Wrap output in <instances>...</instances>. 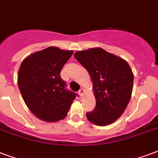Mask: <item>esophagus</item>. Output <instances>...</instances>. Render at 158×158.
Segmentation results:
<instances>
[{
	"label": "esophagus",
	"mask_w": 158,
	"mask_h": 158,
	"mask_svg": "<svg viewBox=\"0 0 158 158\" xmlns=\"http://www.w3.org/2000/svg\"><path fill=\"white\" fill-rule=\"evenodd\" d=\"M84 93V90L82 88H81L79 91H78V94L80 95V96H82Z\"/></svg>",
	"instance_id": "1"
}]
</instances>
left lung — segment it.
<instances>
[{
  "label": "left lung",
  "instance_id": "obj_1",
  "mask_svg": "<svg viewBox=\"0 0 158 158\" xmlns=\"http://www.w3.org/2000/svg\"><path fill=\"white\" fill-rule=\"evenodd\" d=\"M74 57L87 70L93 82L96 106L86 112L87 119L98 126L114 123L131 96L133 74L128 63L102 48L80 51Z\"/></svg>",
  "mask_w": 158,
  "mask_h": 158
}]
</instances>
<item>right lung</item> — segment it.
<instances>
[{"label": "right lung", "mask_w": 158, "mask_h": 158, "mask_svg": "<svg viewBox=\"0 0 158 158\" xmlns=\"http://www.w3.org/2000/svg\"><path fill=\"white\" fill-rule=\"evenodd\" d=\"M72 51L50 47L35 52L22 61L18 87L33 114L46 122H57L67 114L77 93L66 88L61 71Z\"/></svg>", "instance_id": "right-lung-1"}]
</instances>
